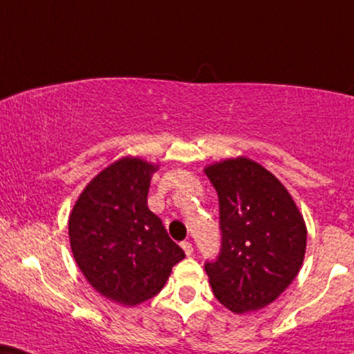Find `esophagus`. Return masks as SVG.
Here are the masks:
<instances>
[{"label": "esophagus", "instance_id": "34e87169", "mask_svg": "<svg viewBox=\"0 0 354 354\" xmlns=\"http://www.w3.org/2000/svg\"><path fill=\"white\" fill-rule=\"evenodd\" d=\"M181 248L185 250V253L187 254V257H191L192 252H194V248H192V245L189 243V241H183V243H181Z\"/></svg>", "mask_w": 354, "mask_h": 354}]
</instances>
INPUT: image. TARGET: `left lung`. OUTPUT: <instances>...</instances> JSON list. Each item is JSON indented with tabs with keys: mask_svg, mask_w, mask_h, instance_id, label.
Listing matches in <instances>:
<instances>
[{
	"mask_svg": "<svg viewBox=\"0 0 354 354\" xmlns=\"http://www.w3.org/2000/svg\"><path fill=\"white\" fill-rule=\"evenodd\" d=\"M218 196V257L205 261L214 296L235 314L258 310L279 296L301 270L307 230L288 189L252 160L210 165Z\"/></svg>",
	"mask_w": 354,
	"mask_h": 354,
	"instance_id": "left-lung-1",
	"label": "left lung"
}]
</instances>
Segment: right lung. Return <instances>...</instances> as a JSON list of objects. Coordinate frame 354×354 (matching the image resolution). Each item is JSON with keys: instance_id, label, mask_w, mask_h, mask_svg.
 Here are the masks:
<instances>
[{"instance_id": "right-lung-1", "label": "right lung", "mask_w": 354, "mask_h": 354, "mask_svg": "<svg viewBox=\"0 0 354 354\" xmlns=\"http://www.w3.org/2000/svg\"><path fill=\"white\" fill-rule=\"evenodd\" d=\"M153 171L131 156L109 165L84 187L68 222L71 252L88 283L124 306L156 296L185 258L147 205Z\"/></svg>"}]
</instances>
